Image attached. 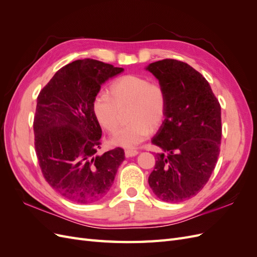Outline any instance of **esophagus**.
Masks as SVG:
<instances>
[{
    "label": "esophagus",
    "mask_w": 257,
    "mask_h": 257,
    "mask_svg": "<svg viewBox=\"0 0 257 257\" xmlns=\"http://www.w3.org/2000/svg\"><path fill=\"white\" fill-rule=\"evenodd\" d=\"M137 154H138V151H137V150H131V149L125 150V157H126V158L135 157V155H137Z\"/></svg>",
    "instance_id": "1"
}]
</instances>
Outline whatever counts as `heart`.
Segmentation results:
<instances>
[{
    "label": "heart",
    "instance_id": "b5f03b06",
    "mask_svg": "<svg viewBox=\"0 0 257 257\" xmlns=\"http://www.w3.org/2000/svg\"><path fill=\"white\" fill-rule=\"evenodd\" d=\"M109 93L99 92L93 99V112L100 126L114 132L121 124L122 111L127 108L131 122L111 136L112 145L134 148L164 122L167 100L160 83L141 75H124L111 82Z\"/></svg>",
    "mask_w": 257,
    "mask_h": 257
}]
</instances>
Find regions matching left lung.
Listing matches in <instances>:
<instances>
[{"mask_svg":"<svg viewBox=\"0 0 257 257\" xmlns=\"http://www.w3.org/2000/svg\"><path fill=\"white\" fill-rule=\"evenodd\" d=\"M166 94L165 120L151 143L158 153L148 182L167 203L203 190L214 170L222 136L221 105L205 77L182 61L164 59L147 67Z\"/></svg>","mask_w":257,"mask_h":257,"instance_id":"obj_1","label":"left lung"}]
</instances>
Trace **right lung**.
I'll return each instance as SVG.
<instances>
[{"instance_id": "1", "label": "right lung", "mask_w": 257, "mask_h": 257, "mask_svg": "<svg viewBox=\"0 0 257 257\" xmlns=\"http://www.w3.org/2000/svg\"><path fill=\"white\" fill-rule=\"evenodd\" d=\"M124 71L97 60L72 62L54 74L37 96L34 146L45 180L78 204L102 199L124 161L115 148L96 154L102 128L93 112L100 84Z\"/></svg>"}]
</instances>
